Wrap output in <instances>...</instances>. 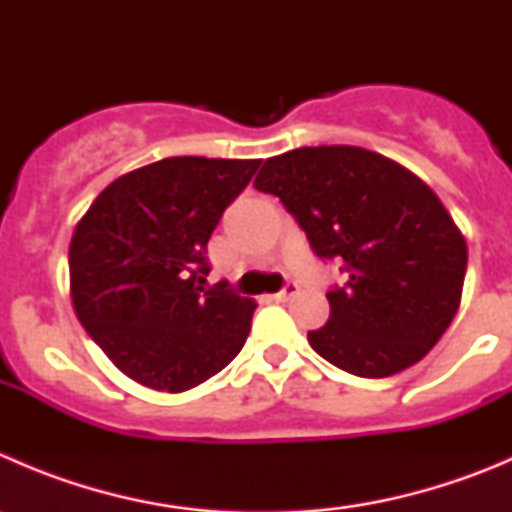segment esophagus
I'll return each instance as SVG.
<instances>
[{
	"mask_svg": "<svg viewBox=\"0 0 512 512\" xmlns=\"http://www.w3.org/2000/svg\"><path fill=\"white\" fill-rule=\"evenodd\" d=\"M297 285H294V282H289V285L285 287V289H282V292H277L275 294V299H277V302H289V299H292L294 297V294H297Z\"/></svg>",
	"mask_w": 512,
	"mask_h": 512,
	"instance_id": "esophagus-1",
	"label": "esophagus"
}]
</instances>
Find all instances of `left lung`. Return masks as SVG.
<instances>
[{
  "instance_id": "left-lung-1",
  "label": "left lung",
  "mask_w": 512,
  "mask_h": 512,
  "mask_svg": "<svg viewBox=\"0 0 512 512\" xmlns=\"http://www.w3.org/2000/svg\"><path fill=\"white\" fill-rule=\"evenodd\" d=\"M255 188L277 195L317 257L347 275L327 292L329 322L307 334L314 352L384 379L436 347L461 307L468 245L418 175L366 148L317 146L267 158Z\"/></svg>"
}]
</instances>
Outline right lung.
I'll return each instance as SVG.
<instances>
[{
	"label": "right lung",
	"instance_id": "1",
	"mask_svg": "<svg viewBox=\"0 0 512 512\" xmlns=\"http://www.w3.org/2000/svg\"><path fill=\"white\" fill-rule=\"evenodd\" d=\"M260 160L163 158L113 180L74 227V312L138 384L180 394L223 371L257 304L205 287L208 240Z\"/></svg>",
	"mask_w": 512,
	"mask_h": 512
}]
</instances>
